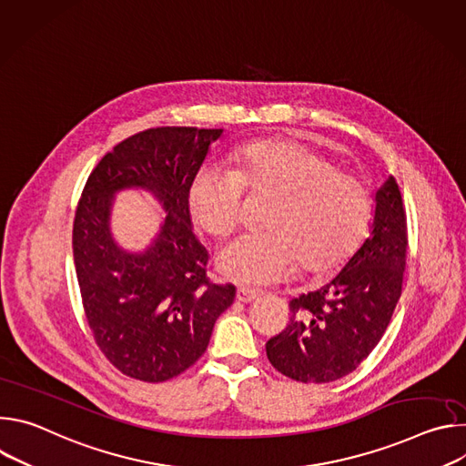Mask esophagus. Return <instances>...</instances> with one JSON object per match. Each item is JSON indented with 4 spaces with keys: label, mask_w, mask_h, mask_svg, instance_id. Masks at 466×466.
<instances>
[{
    "label": "esophagus",
    "mask_w": 466,
    "mask_h": 466,
    "mask_svg": "<svg viewBox=\"0 0 466 466\" xmlns=\"http://www.w3.org/2000/svg\"><path fill=\"white\" fill-rule=\"evenodd\" d=\"M258 297H259V291L250 289V288H245V286L238 288V293H236V299H238L239 302H252V300H256Z\"/></svg>",
    "instance_id": "1"
}]
</instances>
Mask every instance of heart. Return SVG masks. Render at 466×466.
<instances>
[{"label":"heart","mask_w":466,"mask_h":466,"mask_svg":"<svg viewBox=\"0 0 466 466\" xmlns=\"http://www.w3.org/2000/svg\"><path fill=\"white\" fill-rule=\"evenodd\" d=\"M232 171L207 167L189 187V210L208 236L227 239L241 221L243 189L275 195L263 228L225 247L219 271L239 284L269 286L299 263L309 275L334 273L363 241L372 198L367 184L317 151L288 138L254 142L232 157Z\"/></svg>","instance_id":"b5f03b06"}]
</instances>
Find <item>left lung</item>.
<instances>
[{"label":"left lung","instance_id":"left-lung-1","mask_svg":"<svg viewBox=\"0 0 466 466\" xmlns=\"http://www.w3.org/2000/svg\"><path fill=\"white\" fill-rule=\"evenodd\" d=\"M370 236L317 291L289 302V324L265 345L271 365L302 383L336 381L374 350L402 293L408 223L392 175L376 189Z\"/></svg>","mask_w":466,"mask_h":466}]
</instances>
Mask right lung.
<instances>
[{
	"label": "right lung",
	"instance_id": "obj_1",
	"mask_svg": "<svg viewBox=\"0 0 466 466\" xmlns=\"http://www.w3.org/2000/svg\"><path fill=\"white\" fill-rule=\"evenodd\" d=\"M223 128L157 127L117 144L90 173L74 221V261L88 326L125 376L158 383L201 358L218 317L234 302L232 284L207 277L208 252L193 234L189 187ZM153 192L167 212L142 253L109 230L116 192Z\"/></svg>",
	"mask_w": 466,
	"mask_h": 466
}]
</instances>
